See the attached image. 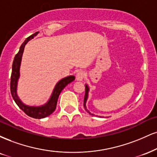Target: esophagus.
<instances>
[{"label":"esophagus","mask_w":157,"mask_h":157,"mask_svg":"<svg viewBox=\"0 0 157 157\" xmlns=\"http://www.w3.org/2000/svg\"><path fill=\"white\" fill-rule=\"evenodd\" d=\"M85 77V72L83 71H79L76 75V80L78 81H82Z\"/></svg>","instance_id":"esophagus-1"}]
</instances>
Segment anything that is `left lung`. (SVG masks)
<instances>
[{"label": "left lung", "instance_id": "left-lung-1", "mask_svg": "<svg viewBox=\"0 0 157 157\" xmlns=\"http://www.w3.org/2000/svg\"><path fill=\"white\" fill-rule=\"evenodd\" d=\"M85 87H86V94H85V97H84V102H83V105H84V108L88 112V113H89L90 115H92V116H94V114H91L89 112V110H88V109H87L86 107V101L87 100H88V92H89V87H88V86L87 84L85 85Z\"/></svg>", "mask_w": 157, "mask_h": 157}]
</instances>
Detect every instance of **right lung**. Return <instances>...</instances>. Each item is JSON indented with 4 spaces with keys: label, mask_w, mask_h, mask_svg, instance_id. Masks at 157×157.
Here are the masks:
<instances>
[{
    "label": "right lung",
    "mask_w": 157,
    "mask_h": 157,
    "mask_svg": "<svg viewBox=\"0 0 157 157\" xmlns=\"http://www.w3.org/2000/svg\"><path fill=\"white\" fill-rule=\"evenodd\" d=\"M39 32L33 33V35L30 36L27 39L25 40L22 43L21 46L20 48L18 53L15 56L14 58V61L12 64V76H11V83H10V88H11V94L14 99V101L16 102L17 106L22 109L23 112L28 115V116L31 117V118H38V119H41V118H45V117L50 116L54 112L55 109L56 108V105H57V101L58 97H59L60 92L63 90V89L67 86L68 84L74 81L75 79V77L73 75H70L67 77L61 79L60 81H58V83L55 86L53 91L51 94L50 98L49 99L48 101L44 105H41V106L35 107V106H29V105H25L24 103L22 102L21 100L17 96V82L18 80L20 78V64H21V60L22 54H23V51L25 46L26 44L31 40L33 37L36 36L38 34Z\"/></svg>",
    "instance_id": "right-lung-1"
}]
</instances>
